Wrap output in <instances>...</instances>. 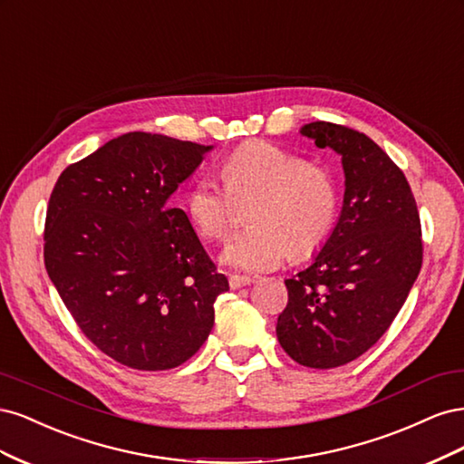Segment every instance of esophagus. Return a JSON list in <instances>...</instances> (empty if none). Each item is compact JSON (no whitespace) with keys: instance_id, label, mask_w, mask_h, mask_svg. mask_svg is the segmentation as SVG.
I'll return each instance as SVG.
<instances>
[{"instance_id":"obj_1","label":"esophagus","mask_w":464,"mask_h":464,"mask_svg":"<svg viewBox=\"0 0 464 464\" xmlns=\"http://www.w3.org/2000/svg\"><path fill=\"white\" fill-rule=\"evenodd\" d=\"M228 283H230V288H242V286H247L254 283V278L246 276V275H230Z\"/></svg>"}]
</instances>
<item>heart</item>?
Returning a JSON list of instances; mask_svg holds the SVG:
<instances>
[{"instance_id": "b5f03b06", "label": "heart", "mask_w": 464, "mask_h": 464, "mask_svg": "<svg viewBox=\"0 0 464 464\" xmlns=\"http://www.w3.org/2000/svg\"><path fill=\"white\" fill-rule=\"evenodd\" d=\"M218 181L203 174L191 184L186 208L205 240L224 242L237 224V207H251V230L222 251L237 271L261 273L288 254L304 261L331 237L341 207V186L333 168L273 143L251 141L222 162Z\"/></svg>"}]
</instances>
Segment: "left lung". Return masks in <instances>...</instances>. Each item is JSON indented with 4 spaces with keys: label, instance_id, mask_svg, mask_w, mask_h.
I'll use <instances>...</instances> for the list:
<instances>
[{
    "label": "left lung",
    "instance_id": "obj_1",
    "mask_svg": "<svg viewBox=\"0 0 464 464\" xmlns=\"http://www.w3.org/2000/svg\"><path fill=\"white\" fill-rule=\"evenodd\" d=\"M302 133L343 157L344 205L314 263L285 280L276 336L294 362L329 370L362 356L391 327L422 269V227L402 170L368 135L331 121Z\"/></svg>",
    "mask_w": 464,
    "mask_h": 464
}]
</instances>
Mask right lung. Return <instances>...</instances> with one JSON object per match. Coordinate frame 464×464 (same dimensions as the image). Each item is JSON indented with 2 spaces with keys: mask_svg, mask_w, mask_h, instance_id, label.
<instances>
[{
  "mask_svg": "<svg viewBox=\"0 0 464 464\" xmlns=\"http://www.w3.org/2000/svg\"><path fill=\"white\" fill-rule=\"evenodd\" d=\"M208 149L125 133L69 164L50 195L48 276L82 334L128 368L189 360L228 290L188 215L168 203Z\"/></svg>",
  "mask_w": 464,
  "mask_h": 464,
  "instance_id": "right-lung-1",
  "label": "right lung"
}]
</instances>
